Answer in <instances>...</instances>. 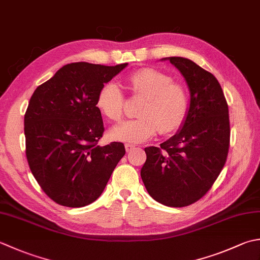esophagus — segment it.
<instances>
[{
  "mask_svg": "<svg viewBox=\"0 0 260 260\" xmlns=\"http://www.w3.org/2000/svg\"><path fill=\"white\" fill-rule=\"evenodd\" d=\"M136 145L135 144H131V143H126L125 144V149L127 152H131L133 149H135Z\"/></svg>",
  "mask_w": 260,
  "mask_h": 260,
  "instance_id": "1",
  "label": "esophagus"
}]
</instances>
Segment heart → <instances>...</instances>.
Segmentation results:
<instances>
[{"label":"heart","instance_id":"b5f03b06","mask_svg":"<svg viewBox=\"0 0 260 260\" xmlns=\"http://www.w3.org/2000/svg\"><path fill=\"white\" fill-rule=\"evenodd\" d=\"M127 82L132 94L143 100L137 108V118L111 131L115 140L139 143L151 139L159 129L168 135L180 128L189 108L184 85L174 82L169 74L149 68L135 71ZM96 107L109 120L119 123L125 111V95L120 86L113 81L105 83L96 96Z\"/></svg>","mask_w":260,"mask_h":260}]
</instances>
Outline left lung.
<instances>
[{
    "instance_id": "obj_1",
    "label": "left lung",
    "mask_w": 260,
    "mask_h": 260,
    "mask_svg": "<svg viewBox=\"0 0 260 260\" xmlns=\"http://www.w3.org/2000/svg\"><path fill=\"white\" fill-rule=\"evenodd\" d=\"M167 59L184 75L190 105L179 133L159 147H145L141 177L153 200L184 207L205 196L221 174L230 145V119L214 75L188 58Z\"/></svg>"
}]
</instances>
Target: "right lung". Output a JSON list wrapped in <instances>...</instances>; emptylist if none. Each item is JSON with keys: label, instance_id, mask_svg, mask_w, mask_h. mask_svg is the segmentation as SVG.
<instances>
[{"label": "right lung", "instance_id": "1", "mask_svg": "<svg viewBox=\"0 0 260 260\" xmlns=\"http://www.w3.org/2000/svg\"><path fill=\"white\" fill-rule=\"evenodd\" d=\"M126 66L64 65L30 98L24 114L25 155L40 188L59 205L93 203L125 155L120 142L98 145L105 127L96 96Z\"/></svg>", "mask_w": 260, "mask_h": 260}]
</instances>
